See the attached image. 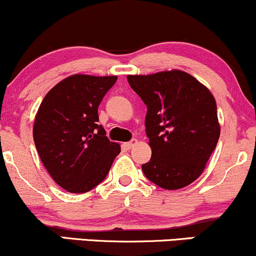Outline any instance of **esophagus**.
I'll list each match as a JSON object with an SVG mask.
<instances>
[{
	"label": "esophagus",
	"mask_w": 256,
	"mask_h": 256,
	"mask_svg": "<svg viewBox=\"0 0 256 256\" xmlns=\"http://www.w3.org/2000/svg\"><path fill=\"white\" fill-rule=\"evenodd\" d=\"M137 140H130V142H128V143H125V146H126V148H128V149H131V148H134V146H136L137 144Z\"/></svg>",
	"instance_id": "obj_1"
}]
</instances>
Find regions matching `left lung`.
I'll return each mask as SVG.
<instances>
[{
    "label": "left lung",
    "mask_w": 256,
    "mask_h": 256,
    "mask_svg": "<svg viewBox=\"0 0 256 256\" xmlns=\"http://www.w3.org/2000/svg\"><path fill=\"white\" fill-rule=\"evenodd\" d=\"M146 106V134L152 148L142 171L160 188L176 190L196 180L220 136L216 104L210 90L183 71L128 76Z\"/></svg>",
    "instance_id": "8db88e82"
}]
</instances>
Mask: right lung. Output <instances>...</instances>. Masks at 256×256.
<instances>
[{
	"instance_id": "1",
	"label": "right lung",
	"mask_w": 256,
	"mask_h": 256,
	"mask_svg": "<svg viewBox=\"0 0 256 256\" xmlns=\"http://www.w3.org/2000/svg\"><path fill=\"white\" fill-rule=\"evenodd\" d=\"M118 77L74 74L43 98L34 140L44 167L68 192H86L107 177L120 152L98 125V106Z\"/></svg>"
}]
</instances>
